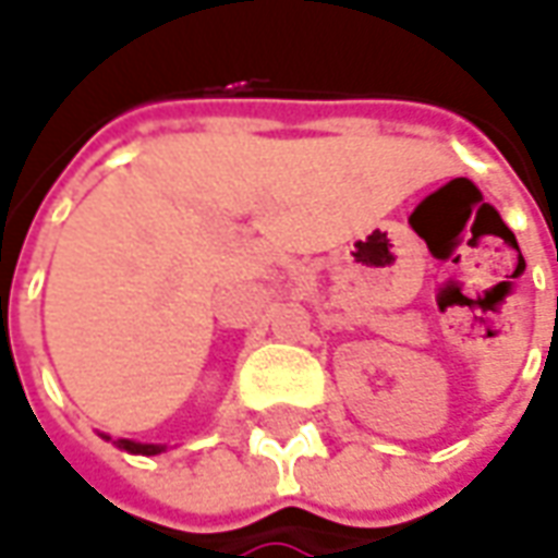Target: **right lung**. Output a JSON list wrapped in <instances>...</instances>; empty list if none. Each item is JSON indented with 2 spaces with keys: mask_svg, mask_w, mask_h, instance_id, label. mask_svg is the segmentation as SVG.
Masks as SVG:
<instances>
[{
  "mask_svg": "<svg viewBox=\"0 0 558 558\" xmlns=\"http://www.w3.org/2000/svg\"><path fill=\"white\" fill-rule=\"evenodd\" d=\"M105 441H111V435H102ZM117 447L126 450V453L135 456H159L166 453V444H142V441H130V438H117Z\"/></svg>",
  "mask_w": 558,
  "mask_h": 558,
  "instance_id": "right-lung-1",
  "label": "right lung"
}]
</instances>
